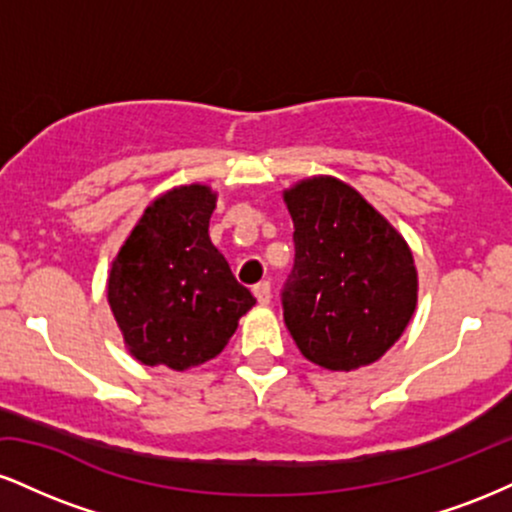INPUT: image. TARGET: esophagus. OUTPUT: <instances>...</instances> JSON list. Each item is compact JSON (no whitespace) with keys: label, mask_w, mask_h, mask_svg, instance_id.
Here are the masks:
<instances>
[{"label":"esophagus","mask_w":512,"mask_h":512,"mask_svg":"<svg viewBox=\"0 0 512 512\" xmlns=\"http://www.w3.org/2000/svg\"><path fill=\"white\" fill-rule=\"evenodd\" d=\"M252 291H255V298L260 305H269V301H272V284L269 281H262Z\"/></svg>","instance_id":"obj_1"}]
</instances>
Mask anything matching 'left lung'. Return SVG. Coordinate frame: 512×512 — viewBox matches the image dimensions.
Instances as JSON below:
<instances>
[{
	"instance_id": "1",
	"label": "left lung",
	"mask_w": 512,
	"mask_h": 512,
	"mask_svg": "<svg viewBox=\"0 0 512 512\" xmlns=\"http://www.w3.org/2000/svg\"><path fill=\"white\" fill-rule=\"evenodd\" d=\"M296 262L281 291L284 322L308 361L354 370L402 337L416 308L411 250L351 185L317 175L284 192Z\"/></svg>"
}]
</instances>
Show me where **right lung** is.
Returning <instances> with one entry per match:
<instances>
[{"label": "right lung", "instance_id": "obj_1", "mask_svg": "<svg viewBox=\"0 0 512 512\" xmlns=\"http://www.w3.org/2000/svg\"><path fill=\"white\" fill-rule=\"evenodd\" d=\"M216 195L180 185L132 228L108 276V303L125 344L144 366L187 370L219 356L255 305L209 238Z\"/></svg>", "mask_w": 512, "mask_h": 512}]
</instances>
